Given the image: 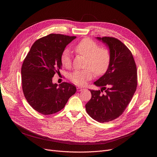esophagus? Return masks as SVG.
Returning a JSON list of instances; mask_svg holds the SVG:
<instances>
[{
  "instance_id": "esophagus-1",
  "label": "esophagus",
  "mask_w": 157,
  "mask_h": 157,
  "mask_svg": "<svg viewBox=\"0 0 157 157\" xmlns=\"http://www.w3.org/2000/svg\"><path fill=\"white\" fill-rule=\"evenodd\" d=\"M84 89H84V88H82V87H77L78 91H82L84 90Z\"/></svg>"
}]
</instances>
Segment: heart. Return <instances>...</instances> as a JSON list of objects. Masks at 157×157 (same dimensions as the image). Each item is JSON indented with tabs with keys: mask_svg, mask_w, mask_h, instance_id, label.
<instances>
[{
	"mask_svg": "<svg viewBox=\"0 0 157 157\" xmlns=\"http://www.w3.org/2000/svg\"><path fill=\"white\" fill-rule=\"evenodd\" d=\"M77 53L86 58L85 67L82 70H75L70 76V80L76 85L84 86L93 77V72L98 76L104 75L109 68L110 62V51L90 38H83L75 46ZM61 64L66 68L71 66V54L68 49L64 50L60 56Z\"/></svg>",
	"mask_w": 157,
	"mask_h": 157,
	"instance_id": "obj_1",
	"label": "heart"
}]
</instances>
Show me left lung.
<instances>
[{"instance_id": "left-lung-1", "label": "left lung", "mask_w": 157, "mask_h": 157, "mask_svg": "<svg viewBox=\"0 0 157 157\" xmlns=\"http://www.w3.org/2000/svg\"><path fill=\"white\" fill-rule=\"evenodd\" d=\"M109 47L110 62L106 73L94 82L101 90H90L91 98L86 104L87 113L99 122L121 116L130 103L137 86V66L132 52L114 37H97ZM104 90V94H102Z\"/></svg>"}]
</instances>
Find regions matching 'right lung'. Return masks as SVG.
Listing matches in <instances>:
<instances>
[{
  "mask_svg": "<svg viewBox=\"0 0 157 157\" xmlns=\"http://www.w3.org/2000/svg\"><path fill=\"white\" fill-rule=\"evenodd\" d=\"M76 36L51 33L37 40L22 64L23 92L32 107L43 115H51L64 108L75 94L74 84L63 82L58 86L52 78L59 72L60 56Z\"/></svg>",
  "mask_w": 157,
  "mask_h": 157,
  "instance_id": "obj_1",
  "label": "right lung"
}]
</instances>
